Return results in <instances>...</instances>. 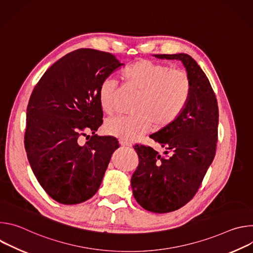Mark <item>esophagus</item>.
Segmentation results:
<instances>
[{
	"instance_id": "obj_1",
	"label": "esophagus",
	"mask_w": 253,
	"mask_h": 253,
	"mask_svg": "<svg viewBox=\"0 0 253 253\" xmlns=\"http://www.w3.org/2000/svg\"><path fill=\"white\" fill-rule=\"evenodd\" d=\"M119 144H120L121 147H131V146H132L131 143H129V142H127V141H124V140H120V141H119Z\"/></svg>"
}]
</instances>
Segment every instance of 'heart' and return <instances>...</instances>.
Segmentation results:
<instances>
[{
  "mask_svg": "<svg viewBox=\"0 0 253 253\" xmlns=\"http://www.w3.org/2000/svg\"><path fill=\"white\" fill-rule=\"evenodd\" d=\"M123 79L139 91L134 110L129 117L116 116L105 123V132L121 140L132 142L149 132L153 122L165 127L174 122L184 110L190 97V81L184 71L151 60H138L122 71ZM117 81L105 78L98 88L101 109L114 111Z\"/></svg>",
  "mask_w": 253,
  "mask_h": 253,
  "instance_id": "obj_1",
  "label": "heart"
}]
</instances>
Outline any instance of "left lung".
I'll use <instances>...</instances> for the list:
<instances>
[{
  "mask_svg": "<svg viewBox=\"0 0 253 253\" xmlns=\"http://www.w3.org/2000/svg\"><path fill=\"white\" fill-rule=\"evenodd\" d=\"M154 56L181 61L191 86L183 112L150 135L166 149L165 156L151 147L134 146L139 164L131 178L133 195L144 209L167 213L184 206L200 187L215 156L219 114L210 82L191 56L183 53Z\"/></svg>",
  "mask_w": 253,
  "mask_h": 253,
  "instance_id": "1",
  "label": "left lung"
}]
</instances>
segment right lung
I'll list each match as a JSON object with an SVG mask.
<instances>
[{
    "instance_id": "1",
    "label": "right lung",
    "mask_w": 253,
    "mask_h": 253,
    "mask_svg": "<svg viewBox=\"0 0 253 253\" xmlns=\"http://www.w3.org/2000/svg\"><path fill=\"white\" fill-rule=\"evenodd\" d=\"M124 66L116 57L78 49L54 63L34 88L27 108L25 149L47 194L62 204H78L99 189L117 139L98 136L103 123L98 88ZM93 136L83 146L84 130Z\"/></svg>"
}]
</instances>
